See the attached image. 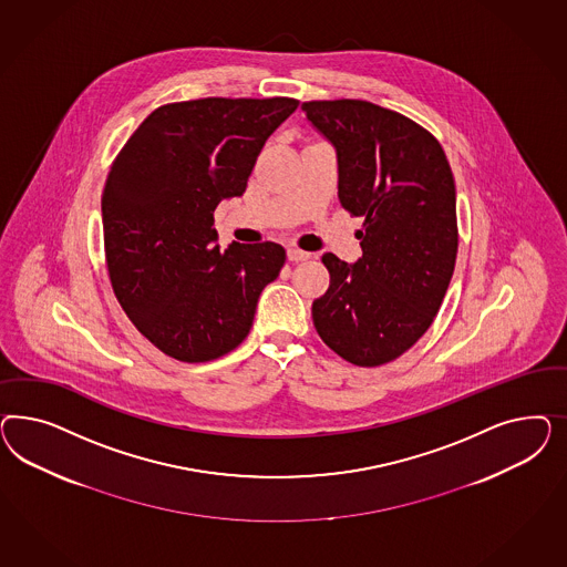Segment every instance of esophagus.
<instances>
[{
    "label": "esophagus",
    "instance_id": "34e87169",
    "mask_svg": "<svg viewBox=\"0 0 567 567\" xmlns=\"http://www.w3.org/2000/svg\"><path fill=\"white\" fill-rule=\"evenodd\" d=\"M287 256L291 261H303V259H309L311 254L308 251H303V249H299V247H289V251H287Z\"/></svg>",
    "mask_w": 567,
    "mask_h": 567
}]
</instances>
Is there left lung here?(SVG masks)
I'll list each match as a JSON object with an SVG mask.
<instances>
[{
	"instance_id": "1",
	"label": "left lung",
	"mask_w": 567,
	"mask_h": 567,
	"mask_svg": "<svg viewBox=\"0 0 567 567\" xmlns=\"http://www.w3.org/2000/svg\"><path fill=\"white\" fill-rule=\"evenodd\" d=\"M334 145L339 199L358 230L353 266L324 254L328 291L311 306L320 339L344 361L374 368L429 330L457 258L455 181L436 137L412 118L363 100L301 103Z\"/></svg>"
}]
</instances>
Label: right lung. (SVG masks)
Returning a JSON list of instances; mask_svg holds the SVG:
<instances>
[{"label":"right lung","mask_w":567,"mask_h":567,"mask_svg":"<svg viewBox=\"0 0 567 567\" xmlns=\"http://www.w3.org/2000/svg\"><path fill=\"white\" fill-rule=\"evenodd\" d=\"M292 97L159 105L112 162L102 195L114 295L138 332L187 363L223 358L249 334L259 292L285 266L278 243L220 251L214 209L245 193Z\"/></svg>","instance_id":"add662e5"}]
</instances>
